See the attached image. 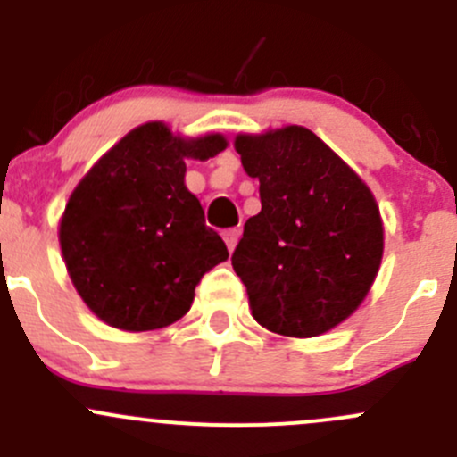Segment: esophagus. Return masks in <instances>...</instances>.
Returning <instances> with one entry per match:
<instances>
[{"mask_svg":"<svg viewBox=\"0 0 457 457\" xmlns=\"http://www.w3.org/2000/svg\"><path fill=\"white\" fill-rule=\"evenodd\" d=\"M238 237H241V232H238V229H225L223 232V238H225V245H228V250L232 252L234 247H237V241H238Z\"/></svg>","mask_w":457,"mask_h":457,"instance_id":"obj_1","label":"esophagus"}]
</instances>
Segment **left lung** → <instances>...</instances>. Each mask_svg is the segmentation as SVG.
<instances>
[{
    "label": "left lung",
    "mask_w": 457,
    "mask_h": 457,
    "mask_svg": "<svg viewBox=\"0 0 457 457\" xmlns=\"http://www.w3.org/2000/svg\"><path fill=\"white\" fill-rule=\"evenodd\" d=\"M234 147L261 183V212L232 254L252 316L292 338L334 329L365 301L382 261L370 187L307 128L238 135Z\"/></svg>",
    "instance_id": "obj_1"
}]
</instances>
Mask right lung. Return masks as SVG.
I'll list each match as a JSON object with an SVG mask.
<instances>
[{
    "instance_id": "right-lung-1",
    "label": "right lung",
    "mask_w": 457,
    "mask_h": 457,
    "mask_svg": "<svg viewBox=\"0 0 457 457\" xmlns=\"http://www.w3.org/2000/svg\"><path fill=\"white\" fill-rule=\"evenodd\" d=\"M152 121L105 152L68 199L59 243L72 285L110 327L150 331L187 314L203 274L228 258L186 187V159L225 150Z\"/></svg>"
}]
</instances>
